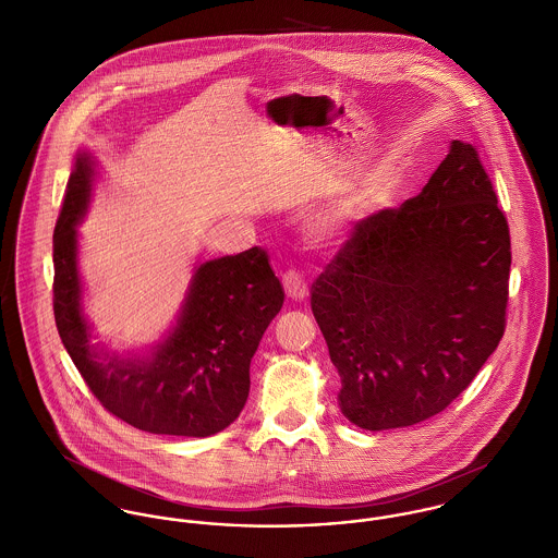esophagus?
I'll use <instances>...</instances> for the list:
<instances>
[{"mask_svg": "<svg viewBox=\"0 0 558 558\" xmlns=\"http://www.w3.org/2000/svg\"><path fill=\"white\" fill-rule=\"evenodd\" d=\"M283 288H286V294L290 299H294V301H303L310 294L307 281H305V277L299 270H288L283 275Z\"/></svg>", "mask_w": 558, "mask_h": 558, "instance_id": "1", "label": "esophagus"}]
</instances>
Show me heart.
Instances as JSON below:
<instances>
[{
  "mask_svg": "<svg viewBox=\"0 0 558 558\" xmlns=\"http://www.w3.org/2000/svg\"><path fill=\"white\" fill-rule=\"evenodd\" d=\"M330 226H332V223H326V228H330Z\"/></svg>",
  "mask_w": 558,
  "mask_h": 558,
  "instance_id": "heart-1",
  "label": "heart"
}]
</instances>
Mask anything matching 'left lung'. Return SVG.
<instances>
[{"mask_svg": "<svg viewBox=\"0 0 558 558\" xmlns=\"http://www.w3.org/2000/svg\"><path fill=\"white\" fill-rule=\"evenodd\" d=\"M509 266L492 182L453 140L423 191L361 221L312 288L343 416L383 432L442 412L505 332Z\"/></svg>", "mask_w": 558, "mask_h": 558, "instance_id": "obj_1", "label": "left lung"}]
</instances>
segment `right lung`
<instances>
[{"label":"right lung","mask_w":558,"mask_h":558,"mask_svg":"<svg viewBox=\"0 0 558 558\" xmlns=\"http://www.w3.org/2000/svg\"><path fill=\"white\" fill-rule=\"evenodd\" d=\"M96 178L81 150L53 234V314L85 385L129 425L167 436L204 438L239 418L259 339L283 307V288L266 251L197 262L182 310L146 352H111L92 343L83 314L80 232Z\"/></svg>","instance_id":"add662e5"}]
</instances>
